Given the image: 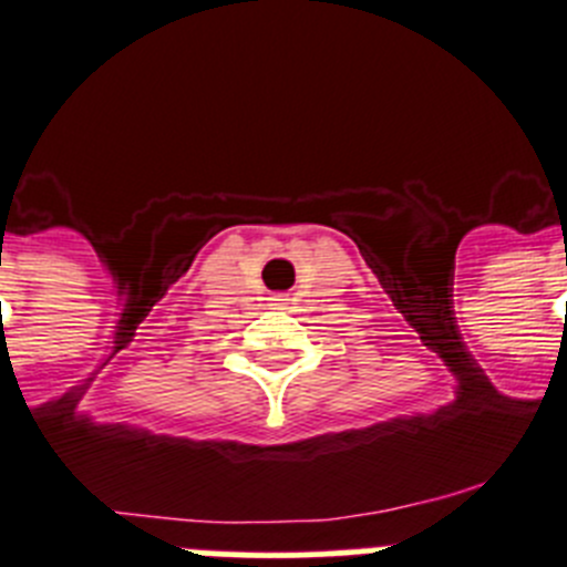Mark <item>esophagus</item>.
<instances>
[{
    "mask_svg": "<svg viewBox=\"0 0 567 567\" xmlns=\"http://www.w3.org/2000/svg\"><path fill=\"white\" fill-rule=\"evenodd\" d=\"M270 299H274V302H270V306H276V308L285 306V297H270Z\"/></svg>",
    "mask_w": 567,
    "mask_h": 567,
    "instance_id": "34e87169",
    "label": "esophagus"
}]
</instances>
